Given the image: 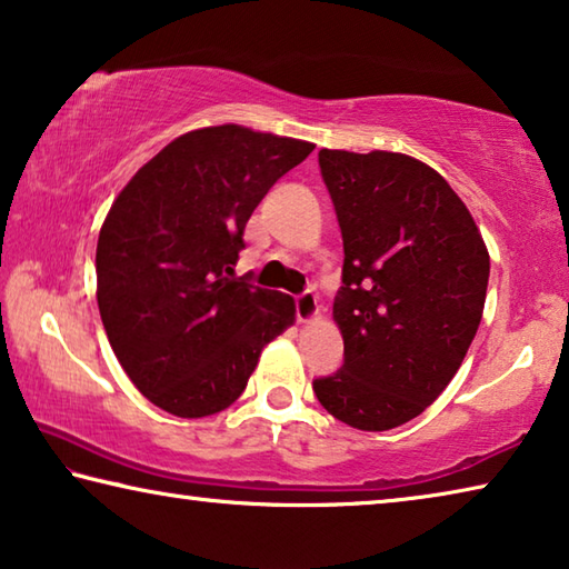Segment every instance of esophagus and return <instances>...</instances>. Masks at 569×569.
Listing matches in <instances>:
<instances>
[{"mask_svg":"<svg viewBox=\"0 0 569 569\" xmlns=\"http://www.w3.org/2000/svg\"><path fill=\"white\" fill-rule=\"evenodd\" d=\"M295 310H297V320L300 322H310L318 318L320 307H318V297H315L312 290H305L302 295L295 297Z\"/></svg>","mask_w":569,"mask_h":569,"instance_id":"1","label":"esophagus"}]
</instances>
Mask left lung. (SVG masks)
<instances>
[{
	"label": "left lung",
	"instance_id": "1",
	"mask_svg": "<svg viewBox=\"0 0 569 569\" xmlns=\"http://www.w3.org/2000/svg\"><path fill=\"white\" fill-rule=\"evenodd\" d=\"M342 231L332 305L346 342L338 372L312 383L325 411L360 431L421 416L479 330L489 251L441 173L406 153H318Z\"/></svg>",
	"mask_w": 569,
	"mask_h": 569
}]
</instances>
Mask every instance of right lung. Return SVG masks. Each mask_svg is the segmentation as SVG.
I'll return each mask as SVG.
<instances>
[{
	"instance_id": "add662e5",
	"label": "right lung",
	"mask_w": 569,
	"mask_h": 569,
	"mask_svg": "<svg viewBox=\"0 0 569 569\" xmlns=\"http://www.w3.org/2000/svg\"><path fill=\"white\" fill-rule=\"evenodd\" d=\"M312 148L231 123L191 130L110 207L96 251L102 328L133 386L166 413L229 408L267 342L295 322L290 295L234 267L251 211Z\"/></svg>"
}]
</instances>
